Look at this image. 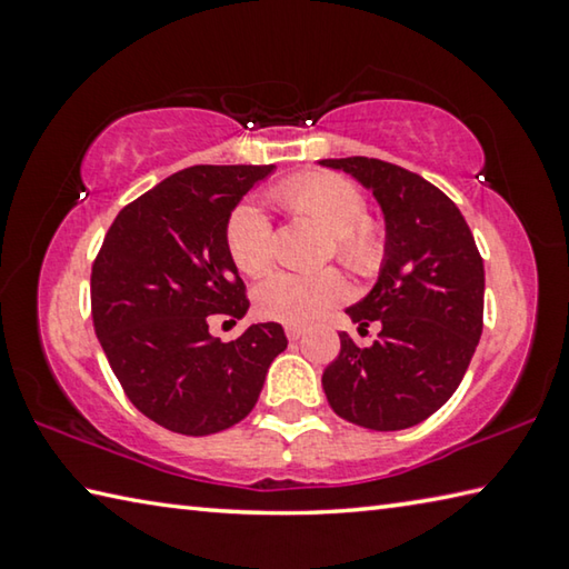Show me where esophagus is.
I'll use <instances>...</instances> for the list:
<instances>
[{
    "instance_id": "1",
    "label": "esophagus",
    "mask_w": 569,
    "mask_h": 569,
    "mask_svg": "<svg viewBox=\"0 0 569 569\" xmlns=\"http://www.w3.org/2000/svg\"><path fill=\"white\" fill-rule=\"evenodd\" d=\"M303 333H306L303 326H286V336H288V339H291V341H298Z\"/></svg>"
}]
</instances>
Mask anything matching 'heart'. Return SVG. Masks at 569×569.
Returning <instances> with one entry per match:
<instances>
[{
  "label": "heart",
  "mask_w": 569,
  "mask_h": 569,
  "mask_svg": "<svg viewBox=\"0 0 569 569\" xmlns=\"http://www.w3.org/2000/svg\"><path fill=\"white\" fill-rule=\"evenodd\" d=\"M273 203L298 220L319 226L329 233L323 258H336L353 276L371 278L387 258V233L379 220L366 213L363 192L346 178L331 172H306L281 182L271 192ZM226 250L240 273L263 276L273 266V226L261 208L240 203L226 220ZM349 296V283L336 271L268 276L256 288V311L268 321L308 326L339 306Z\"/></svg>",
  "instance_id": "1"
}]
</instances>
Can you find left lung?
Instances as JSON below:
<instances>
[{
  "mask_svg": "<svg viewBox=\"0 0 569 569\" xmlns=\"http://www.w3.org/2000/svg\"><path fill=\"white\" fill-rule=\"evenodd\" d=\"M371 188L387 218V258L371 293L346 313L371 346L341 331L321 383L341 419L399 431L445 407L465 379L485 316V261L455 200L411 170L377 158L321 160Z\"/></svg>",
  "mask_w": 569,
  "mask_h": 569,
  "instance_id": "1",
  "label": "left lung"
}]
</instances>
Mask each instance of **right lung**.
<instances>
[{"label":"right lung","mask_w":569,"mask_h":569,"mask_svg":"<svg viewBox=\"0 0 569 569\" xmlns=\"http://www.w3.org/2000/svg\"><path fill=\"white\" fill-rule=\"evenodd\" d=\"M273 166H192L112 220L92 263L100 346L122 391L160 427L206 437L256 407L268 366L288 339L253 323L236 341L208 331L213 316L243 319L246 283L226 250V220Z\"/></svg>","instance_id":"right-lung-1"}]
</instances>
